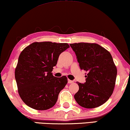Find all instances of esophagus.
<instances>
[{"label": "esophagus", "mask_w": 130, "mask_h": 130, "mask_svg": "<svg viewBox=\"0 0 130 130\" xmlns=\"http://www.w3.org/2000/svg\"><path fill=\"white\" fill-rule=\"evenodd\" d=\"M73 81H72V80H70V79H68V83L69 84H72V83H73Z\"/></svg>", "instance_id": "obj_1"}]
</instances>
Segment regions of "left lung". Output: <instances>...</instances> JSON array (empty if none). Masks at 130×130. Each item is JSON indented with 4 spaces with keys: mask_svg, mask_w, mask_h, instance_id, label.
Wrapping results in <instances>:
<instances>
[{
    "mask_svg": "<svg viewBox=\"0 0 130 130\" xmlns=\"http://www.w3.org/2000/svg\"><path fill=\"white\" fill-rule=\"evenodd\" d=\"M79 68L88 72L86 83L77 82L79 90L74 95L76 102L86 108H93L108 101L113 93L117 69L110 53L95 43L70 44Z\"/></svg>",
    "mask_w": 130,
    "mask_h": 130,
    "instance_id": "1",
    "label": "left lung"
}]
</instances>
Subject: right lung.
I'll list each match as a JSON object with an SVG mask.
<instances>
[{"instance_id":"1","label":"right lung","mask_w":130,"mask_h":130,"mask_svg":"<svg viewBox=\"0 0 130 130\" xmlns=\"http://www.w3.org/2000/svg\"><path fill=\"white\" fill-rule=\"evenodd\" d=\"M69 47L68 43L35 42L19 55L15 70L19 94L28 106L38 110L52 108L68 83L66 76L52 75L60 55Z\"/></svg>"}]
</instances>
